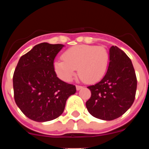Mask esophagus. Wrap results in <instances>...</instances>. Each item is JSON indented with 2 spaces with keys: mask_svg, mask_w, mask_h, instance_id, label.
Returning <instances> with one entry per match:
<instances>
[{
  "mask_svg": "<svg viewBox=\"0 0 149 149\" xmlns=\"http://www.w3.org/2000/svg\"><path fill=\"white\" fill-rule=\"evenodd\" d=\"M76 89L77 90H80L81 88H83V86H79V85H76Z\"/></svg>",
  "mask_w": 149,
  "mask_h": 149,
  "instance_id": "esophagus-1",
  "label": "esophagus"
}]
</instances>
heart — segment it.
I'll return each instance as SVG.
<instances>
[{"instance_id":"obj_1","label":"heart","mask_w":149,"mask_h":149,"mask_svg":"<svg viewBox=\"0 0 149 149\" xmlns=\"http://www.w3.org/2000/svg\"><path fill=\"white\" fill-rule=\"evenodd\" d=\"M62 57L55 61L53 66L58 77L65 81L72 80L78 68L84 81L96 83L103 79L109 67V52L103 46L79 45L68 49Z\"/></svg>"}]
</instances>
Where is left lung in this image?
<instances>
[{"label":"left lung","instance_id":"8db88e82","mask_svg":"<svg viewBox=\"0 0 149 149\" xmlns=\"http://www.w3.org/2000/svg\"><path fill=\"white\" fill-rule=\"evenodd\" d=\"M87 88L91 95L86 106L92 116L104 120H112L122 116L133 104L137 88L131 60L119 47L112 46L104 77Z\"/></svg>","mask_w":149,"mask_h":149}]
</instances>
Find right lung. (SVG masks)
<instances>
[{"instance_id":"add662e5","label":"right lung","mask_w":149,"mask_h":149,"mask_svg":"<svg viewBox=\"0 0 149 149\" xmlns=\"http://www.w3.org/2000/svg\"><path fill=\"white\" fill-rule=\"evenodd\" d=\"M63 45H37L18 62L13 76L14 100L27 118L47 122L62 115L76 86L63 81L54 70V60Z\"/></svg>"}]
</instances>
